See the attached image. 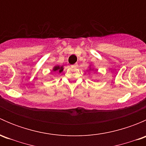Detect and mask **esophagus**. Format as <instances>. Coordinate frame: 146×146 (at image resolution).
<instances>
[{"label": "esophagus", "instance_id": "obj_1", "mask_svg": "<svg viewBox=\"0 0 146 146\" xmlns=\"http://www.w3.org/2000/svg\"><path fill=\"white\" fill-rule=\"evenodd\" d=\"M72 67L73 68H76V67H77V64H74V65H72Z\"/></svg>", "mask_w": 146, "mask_h": 146}]
</instances>
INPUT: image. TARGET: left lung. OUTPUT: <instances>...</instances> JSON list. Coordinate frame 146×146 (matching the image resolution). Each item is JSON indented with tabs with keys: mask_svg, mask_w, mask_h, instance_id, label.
Here are the masks:
<instances>
[{
	"mask_svg": "<svg viewBox=\"0 0 146 146\" xmlns=\"http://www.w3.org/2000/svg\"><path fill=\"white\" fill-rule=\"evenodd\" d=\"M94 70H97V69L94 68H93V65H92V64H90V66H89V70H90V71H94Z\"/></svg>",
	"mask_w": 146,
	"mask_h": 146,
	"instance_id": "left-lung-1",
	"label": "left lung"
}]
</instances>
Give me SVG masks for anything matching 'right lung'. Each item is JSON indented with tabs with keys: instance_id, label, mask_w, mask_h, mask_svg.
<instances>
[{
	"instance_id": "obj_1",
	"label": "right lung",
	"mask_w": 146,
	"mask_h": 146,
	"mask_svg": "<svg viewBox=\"0 0 146 146\" xmlns=\"http://www.w3.org/2000/svg\"><path fill=\"white\" fill-rule=\"evenodd\" d=\"M64 66H59V65H55V66L53 67L52 70L54 72H56V73H62L63 70H64Z\"/></svg>"
}]
</instances>
